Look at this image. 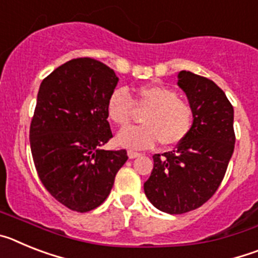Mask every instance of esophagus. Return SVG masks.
I'll return each instance as SVG.
<instances>
[{"mask_svg": "<svg viewBox=\"0 0 258 258\" xmlns=\"http://www.w3.org/2000/svg\"><path fill=\"white\" fill-rule=\"evenodd\" d=\"M127 156H129V159H136V157L141 156L140 152H136V151H132V150H129L127 151Z\"/></svg>", "mask_w": 258, "mask_h": 258, "instance_id": "1", "label": "esophagus"}]
</instances>
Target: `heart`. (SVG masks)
<instances>
[{
    "label": "heart",
    "mask_w": 258,
    "mask_h": 258,
    "mask_svg": "<svg viewBox=\"0 0 258 258\" xmlns=\"http://www.w3.org/2000/svg\"><path fill=\"white\" fill-rule=\"evenodd\" d=\"M107 115L113 124L125 126L134 115V108L143 111L142 124L127 126L117 134L116 142L133 150L149 149L159 141L164 147L175 146L190 133L194 109L177 92L159 84H147L136 89L134 99L125 88H115L107 98Z\"/></svg>",
    "instance_id": "1"
}]
</instances>
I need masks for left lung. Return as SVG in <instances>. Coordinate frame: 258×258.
Masks as SVG:
<instances>
[{
	"instance_id": "obj_1",
	"label": "left lung",
	"mask_w": 258,
	"mask_h": 258,
	"mask_svg": "<svg viewBox=\"0 0 258 258\" xmlns=\"http://www.w3.org/2000/svg\"><path fill=\"white\" fill-rule=\"evenodd\" d=\"M178 86L194 109V124L175 150L155 154L145 194L159 211L182 214L202 207L220 187L235 146L234 108L212 80L188 71Z\"/></svg>"
}]
</instances>
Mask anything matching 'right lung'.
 I'll return each instance as SVG.
<instances>
[{"label":"right lung","instance_id":"1","mask_svg":"<svg viewBox=\"0 0 258 258\" xmlns=\"http://www.w3.org/2000/svg\"><path fill=\"white\" fill-rule=\"evenodd\" d=\"M117 81L102 61L77 58L40 85L29 129L32 157L45 188L71 211L101 206L127 160L126 150H102L112 138L106 107Z\"/></svg>","mask_w":258,"mask_h":258}]
</instances>
